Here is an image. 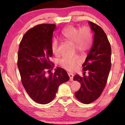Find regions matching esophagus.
I'll return each instance as SVG.
<instances>
[{
  "instance_id": "34e87169",
  "label": "esophagus",
  "mask_w": 125,
  "mask_h": 125,
  "mask_svg": "<svg viewBox=\"0 0 125 125\" xmlns=\"http://www.w3.org/2000/svg\"><path fill=\"white\" fill-rule=\"evenodd\" d=\"M68 75L70 77V81H73V77H74V75L72 73H68Z\"/></svg>"
}]
</instances>
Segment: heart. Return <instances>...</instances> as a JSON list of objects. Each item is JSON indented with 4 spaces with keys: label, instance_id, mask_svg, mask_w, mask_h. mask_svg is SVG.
Masks as SVG:
<instances>
[{
    "label": "heart",
    "instance_id": "heart-1",
    "mask_svg": "<svg viewBox=\"0 0 125 125\" xmlns=\"http://www.w3.org/2000/svg\"><path fill=\"white\" fill-rule=\"evenodd\" d=\"M62 35L66 41L74 44L75 50L80 53H85L91 46L92 37L89 29L86 27L80 28L71 25L63 30ZM51 50L54 54H59V42L56 39H54L51 42ZM80 62L78 55L65 56L59 60V64L66 70L73 71L76 68Z\"/></svg>",
    "mask_w": 125,
    "mask_h": 125
}]
</instances>
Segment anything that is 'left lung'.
Wrapping results in <instances>:
<instances>
[{
    "mask_svg": "<svg viewBox=\"0 0 125 125\" xmlns=\"http://www.w3.org/2000/svg\"><path fill=\"white\" fill-rule=\"evenodd\" d=\"M94 33L92 48L82 65L83 77L74 75V80L80 83L75 96L82 103L89 104L102 94L105 88L111 66V48L103 29L93 22H88ZM85 71L88 75H85Z\"/></svg>",
    "mask_w": 125,
    "mask_h": 125,
    "instance_id": "left-lung-1",
    "label": "left lung"
}]
</instances>
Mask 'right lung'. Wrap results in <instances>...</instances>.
Masks as SVG:
<instances>
[{
	"mask_svg": "<svg viewBox=\"0 0 125 125\" xmlns=\"http://www.w3.org/2000/svg\"><path fill=\"white\" fill-rule=\"evenodd\" d=\"M54 24H41L29 30L20 43L17 58L22 85L34 102L47 104L55 97L59 86L68 81L65 70L57 67L50 60ZM48 70L49 74L46 73Z\"/></svg>",
	"mask_w": 125,
	"mask_h": 125,
	"instance_id": "obj_1",
	"label": "right lung"
}]
</instances>
